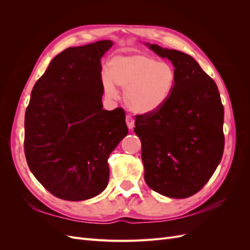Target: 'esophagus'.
<instances>
[{"label":"esophagus","instance_id":"esophagus-1","mask_svg":"<svg viewBox=\"0 0 250 250\" xmlns=\"http://www.w3.org/2000/svg\"><path fill=\"white\" fill-rule=\"evenodd\" d=\"M126 124H127V126H128V128H129V129H132V128L134 127V119L131 115L126 116Z\"/></svg>","mask_w":250,"mask_h":250}]
</instances>
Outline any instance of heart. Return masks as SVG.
<instances>
[{"instance_id":"1","label":"heart","mask_w":250,"mask_h":250,"mask_svg":"<svg viewBox=\"0 0 250 250\" xmlns=\"http://www.w3.org/2000/svg\"><path fill=\"white\" fill-rule=\"evenodd\" d=\"M176 84L173 65L147 55L133 54L112 57L107 74L102 75V87L107 97L116 96L117 85L124 88L126 105L135 112H151L163 107Z\"/></svg>"}]
</instances>
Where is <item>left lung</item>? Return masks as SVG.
Segmentation results:
<instances>
[{"label": "left lung", "instance_id": "8db88e82", "mask_svg": "<svg viewBox=\"0 0 250 250\" xmlns=\"http://www.w3.org/2000/svg\"><path fill=\"white\" fill-rule=\"evenodd\" d=\"M171 60L176 84L168 102L135 116L146 184L167 197L199 192L213 175L224 150V108L215 81L198 62L177 50L149 44Z\"/></svg>", "mask_w": 250, "mask_h": 250}]
</instances>
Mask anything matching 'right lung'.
Instances as JSON below:
<instances>
[{
  "label": "right lung",
  "mask_w": 250,
  "mask_h": 250,
  "mask_svg": "<svg viewBox=\"0 0 250 250\" xmlns=\"http://www.w3.org/2000/svg\"><path fill=\"white\" fill-rule=\"evenodd\" d=\"M100 41L67 48L36 81L25 115L24 149L35 178L55 197L80 201L107 187V160L128 133L125 111L102 105Z\"/></svg>",
  "instance_id": "add662e5"
}]
</instances>
